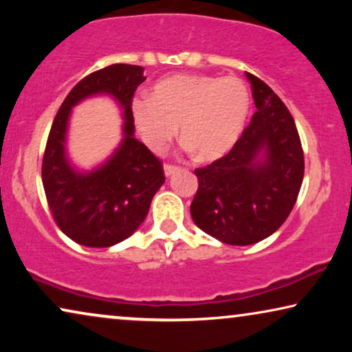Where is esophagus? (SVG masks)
Segmentation results:
<instances>
[{
    "label": "esophagus",
    "mask_w": 352,
    "mask_h": 352,
    "mask_svg": "<svg viewBox=\"0 0 352 352\" xmlns=\"http://www.w3.org/2000/svg\"><path fill=\"white\" fill-rule=\"evenodd\" d=\"M163 170H165V175H166V176H171L173 173L179 171V166L171 165V163H165V166H163Z\"/></svg>",
    "instance_id": "1"
}]
</instances>
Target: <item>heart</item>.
Returning <instances> with one entry per match:
<instances>
[{
	"instance_id": "heart-1",
	"label": "heart",
	"mask_w": 352,
	"mask_h": 352,
	"mask_svg": "<svg viewBox=\"0 0 352 352\" xmlns=\"http://www.w3.org/2000/svg\"><path fill=\"white\" fill-rule=\"evenodd\" d=\"M248 112L250 91L237 76L173 75L153 86L152 99L131 102L134 124L152 151L165 148L179 126L186 146L205 162L230 151Z\"/></svg>"
}]
</instances>
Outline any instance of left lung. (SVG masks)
Returning a JSON list of instances; mask_svg holds the SVG:
<instances>
[{
    "instance_id": "8db88e82",
    "label": "left lung",
    "mask_w": 352,
    "mask_h": 352,
    "mask_svg": "<svg viewBox=\"0 0 352 352\" xmlns=\"http://www.w3.org/2000/svg\"><path fill=\"white\" fill-rule=\"evenodd\" d=\"M247 76L256 105L252 123L224 157L197 168L199 189L190 205L194 223L229 245H252L276 232L295 206L305 176L292 113L263 80Z\"/></svg>"
}]
</instances>
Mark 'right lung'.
Wrapping results in <instances>:
<instances>
[{"mask_svg":"<svg viewBox=\"0 0 352 352\" xmlns=\"http://www.w3.org/2000/svg\"><path fill=\"white\" fill-rule=\"evenodd\" d=\"M144 80L139 65L113 64L96 70L72 88L52 122L41 166L47 206L57 228L85 247L107 248L128 239L146 219L153 195L165 182L162 162L133 136L131 102ZM102 92L124 107L125 138L105 166L81 175L65 157L66 122L75 103Z\"/></svg>","mask_w":352,"mask_h":352,"instance_id":"obj_1","label":"right lung"}]
</instances>
